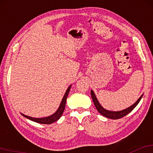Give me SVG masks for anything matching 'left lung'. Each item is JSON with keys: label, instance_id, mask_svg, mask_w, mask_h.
Instances as JSON below:
<instances>
[{"label": "left lung", "instance_id": "obj_1", "mask_svg": "<svg viewBox=\"0 0 153 153\" xmlns=\"http://www.w3.org/2000/svg\"><path fill=\"white\" fill-rule=\"evenodd\" d=\"M91 97H92V99H93V102H94L95 107L96 108L97 110H98L102 116L105 117L110 118V119H112V120H118V119L124 117V116H126V114H128V113L131 112V111L134 110L135 108H136V106L138 104V102H140V99H141L143 97V96H140V98L138 99V100L136 101V102H135L133 105L130 106L129 108L125 109V110H124L119 111V112H112V111L106 110L105 109H104L102 106L100 105V103L98 102V100H97L96 96H95L94 91H91Z\"/></svg>", "mask_w": 153, "mask_h": 153}]
</instances>
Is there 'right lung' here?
Here are the masks:
<instances>
[{
	"label": "right lung",
	"mask_w": 153,
	"mask_h": 153,
	"mask_svg": "<svg viewBox=\"0 0 153 153\" xmlns=\"http://www.w3.org/2000/svg\"><path fill=\"white\" fill-rule=\"evenodd\" d=\"M71 86H69V88L67 89L66 92H65V94L64 97H63L62 102L60 103V105H59L58 110H57L56 112H55L54 114H52L51 116L47 117H44V118H33V117H31L27 116L25 114H22V115L25 117L29 119L33 122L39 123V124H51L52 123L56 122L60 118V117L62 115V113L64 112L65 108V105H66V100H67V98L68 96L69 90H70Z\"/></svg>",
	"instance_id": "add662e5"
}]
</instances>
